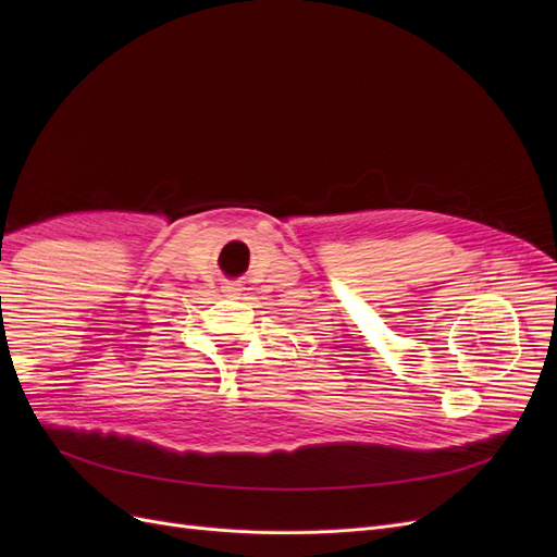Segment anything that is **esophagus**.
<instances>
[{"label": "esophagus", "mask_w": 557, "mask_h": 557, "mask_svg": "<svg viewBox=\"0 0 557 557\" xmlns=\"http://www.w3.org/2000/svg\"><path fill=\"white\" fill-rule=\"evenodd\" d=\"M223 293H225L227 297H239V295L244 293V285H242L239 281H230V283L223 285Z\"/></svg>", "instance_id": "1"}]
</instances>
